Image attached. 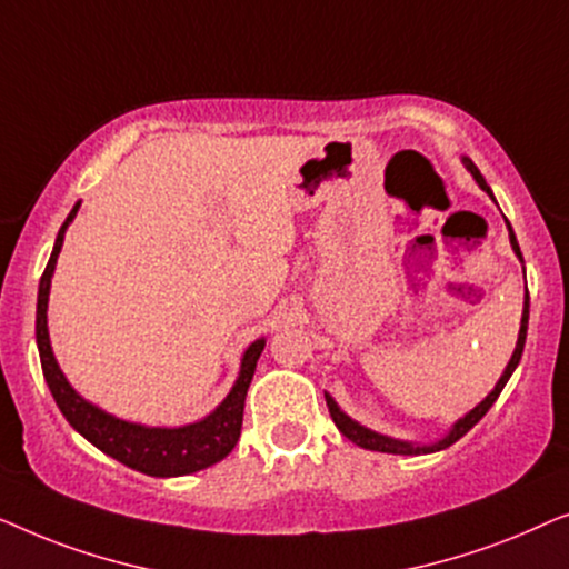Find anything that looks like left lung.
Listing matches in <instances>:
<instances>
[{
  "label": "left lung",
  "mask_w": 569,
  "mask_h": 569,
  "mask_svg": "<svg viewBox=\"0 0 569 569\" xmlns=\"http://www.w3.org/2000/svg\"><path fill=\"white\" fill-rule=\"evenodd\" d=\"M463 162H467L469 172L475 174V180L479 182V188H482L485 193H490V196H492L490 186H487L485 178H482V174H479L477 167L471 164L469 159H463ZM508 229H510V223H508ZM510 244H513V250H516L518 258L523 260V254H521V247H518V242H516V234H513V229H510ZM526 330H528V293H526V307H523V319H521V332H518V346H516V350H513V358H510V363H508V368H506V373L500 376L498 387H495V389L490 391V395L485 397V402H479V405L475 407V410H471L469 415H463V418H461L459 422H456L453 430H451V433H448V436L443 438V441H438V443H433V446H412V443H405V441H395V438L379 436V433H373V430H368V428H363V426H358L356 420H350L346 412H340V407L335 405V399H332L330 395H325V399H327V407H330V415H332V420H335V426H338V430H340L342 436L348 438V441H353L356 446H361V448H368V451H381V453H402V456L420 453V451H441V448H446V446H451V443L459 441L461 436H467L469 430L475 428L477 422L485 418L487 410H490V407L495 405V399L500 397L502 387H506L508 379H510V373L516 371V366H518V361H521V356H523V346H526Z\"/></svg>",
  "instance_id": "left-lung-1"
}]
</instances>
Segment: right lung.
I'll list each match as a JSON object with an SVG mask.
<instances>
[{
	"label": "right lung",
	"instance_id": "1",
	"mask_svg": "<svg viewBox=\"0 0 569 569\" xmlns=\"http://www.w3.org/2000/svg\"><path fill=\"white\" fill-rule=\"evenodd\" d=\"M79 211V203L71 208L67 221L61 223L59 237H56L51 260L41 276V286H38V311H36V340L38 353H41V366L48 389L69 420V426L79 430L87 441L98 446L102 453L113 456L126 467L136 471H143L149 477H180L193 475L198 469L211 467V463L221 461L231 448L237 446L239 433H242V415H244V397L250 389V381L254 376V366L266 348V340H254L242 358V371L234 387H231L229 397L208 415L206 420L196 422V426L186 428H143L133 426V422H123L113 418V415L98 410L90 402H84L69 381L63 379L59 363L51 353V342H48V327H46V307H48V288H51V276L56 268V258H59L63 244V231H67L69 221L74 219Z\"/></svg>",
	"mask_w": 569,
	"mask_h": 569
}]
</instances>
